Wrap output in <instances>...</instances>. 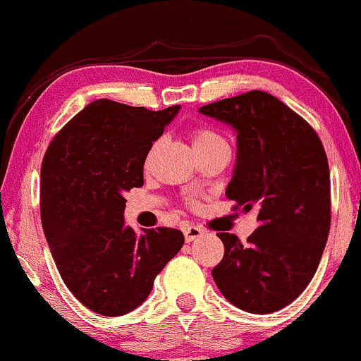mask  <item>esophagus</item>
I'll use <instances>...</instances> for the list:
<instances>
[{
    "label": "esophagus",
    "instance_id": "obj_1",
    "mask_svg": "<svg viewBox=\"0 0 361 361\" xmlns=\"http://www.w3.org/2000/svg\"><path fill=\"white\" fill-rule=\"evenodd\" d=\"M183 235H185V240H187V241H193V240L200 238V236L204 235V228H202V226H197V224L185 226Z\"/></svg>",
    "mask_w": 361,
    "mask_h": 361
}]
</instances>
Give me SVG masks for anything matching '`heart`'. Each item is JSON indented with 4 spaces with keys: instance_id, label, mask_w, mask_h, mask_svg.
<instances>
[{
    "instance_id": "heart-1",
    "label": "heart",
    "mask_w": 361,
    "mask_h": 361,
    "mask_svg": "<svg viewBox=\"0 0 361 361\" xmlns=\"http://www.w3.org/2000/svg\"><path fill=\"white\" fill-rule=\"evenodd\" d=\"M192 140H193V147H195V152L197 150L216 147V145H228L226 138L221 135L219 132H216V130L211 128V126H195V128L192 130ZM156 147H157V142L149 150L147 162L152 159L154 152H156Z\"/></svg>"
}]
</instances>
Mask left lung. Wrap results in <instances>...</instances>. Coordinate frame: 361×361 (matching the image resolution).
I'll list each match as a JSON object with an SVG mask.
<instances>
[{"mask_svg": "<svg viewBox=\"0 0 361 361\" xmlns=\"http://www.w3.org/2000/svg\"><path fill=\"white\" fill-rule=\"evenodd\" d=\"M238 132V159L226 197L233 211H257L241 243L217 233L224 257L212 277L224 298L250 314H272L298 298L319 267L331 228V174L319 135L262 90L202 106Z\"/></svg>", "mask_w": 361, "mask_h": 361, "instance_id": "1", "label": "left lung"}]
</instances>
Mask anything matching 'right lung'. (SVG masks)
<instances>
[{
    "label": "right lung",
    "instance_id": "1",
    "mask_svg": "<svg viewBox=\"0 0 361 361\" xmlns=\"http://www.w3.org/2000/svg\"><path fill=\"white\" fill-rule=\"evenodd\" d=\"M180 106L162 111L99 99L51 140L41 166V219L63 283L89 310L120 317L145 302L183 247L180 229L137 235L125 226V192L144 185L152 142Z\"/></svg>",
    "mask_w": 361,
    "mask_h": 361
}]
</instances>
